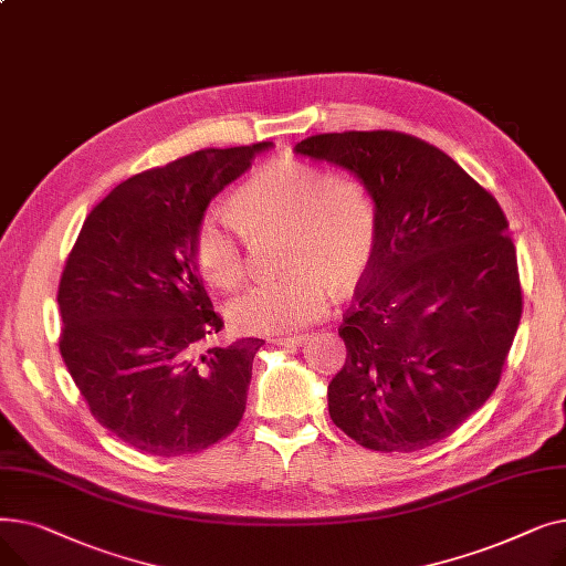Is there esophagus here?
I'll use <instances>...</instances> for the list:
<instances>
[{
  "label": "esophagus",
  "mask_w": 566,
  "mask_h": 566,
  "mask_svg": "<svg viewBox=\"0 0 566 566\" xmlns=\"http://www.w3.org/2000/svg\"><path fill=\"white\" fill-rule=\"evenodd\" d=\"M305 339H307V335H289V337H275L273 344L282 346V348H293V346L305 344Z\"/></svg>",
  "instance_id": "esophagus-1"
}]
</instances>
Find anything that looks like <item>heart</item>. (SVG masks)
<instances>
[{
    "instance_id": "b5f03b06",
    "label": "heart",
    "mask_w": 566,
    "mask_h": 566,
    "mask_svg": "<svg viewBox=\"0 0 566 566\" xmlns=\"http://www.w3.org/2000/svg\"><path fill=\"white\" fill-rule=\"evenodd\" d=\"M233 214L208 211L195 229V261L208 284L241 286L245 233L286 231V275L250 289L229 305L238 333L275 335L305 328L331 307V293L367 273L376 250V213L367 188L314 165L280 160L261 167L233 195Z\"/></svg>"
}]
</instances>
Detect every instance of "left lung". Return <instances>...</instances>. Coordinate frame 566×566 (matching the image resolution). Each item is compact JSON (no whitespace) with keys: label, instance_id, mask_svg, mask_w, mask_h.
<instances>
[{"label":"left lung","instance_id":"8db88e82","mask_svg":"<svg viewBox=\"0 0 566 566\" xmlns=\"http://www.w3.org/2000/svg\"><path fill=\"white\" fill-rule=\"evenodd\" d=\"M298 156L350 171L376 213V250L339 331L333 422L374 452L448 438L495 390L523 298L502 208L440 148L392 130L328 133Z\"/></svg>","mask_w":566,"mask_h":566}]
</instances>
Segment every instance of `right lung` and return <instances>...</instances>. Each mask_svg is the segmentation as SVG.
Masks as SVG:
<instances>
[{
  "instance_id": "obj_1",
  "label": "right lung",
  "mask_w": 566,
  "mask_h": 566,
  "mask_svg": "<svg viewBox=\"0 0 566 566\" xmlns=\"http://www.w3.org/2000/svg\"><path fill=\"white\" fill-rule=\"evenodd\" d=\"M273 142L208 148L116 186L84 220L59 282V350L94 418L151 457L211 448L241 422L263 339L222 328L195 261L208 203Z\"/></svg>"
}]
</instances>
